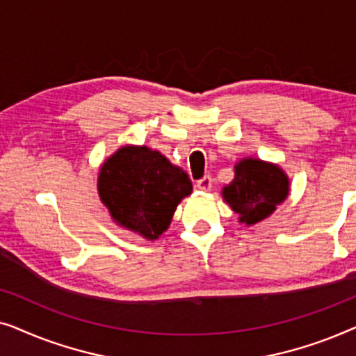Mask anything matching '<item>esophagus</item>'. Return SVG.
Instances as JSON below:
<instances>
[{
	"label": "esophagus",
	"instance_id": "34e87169",
	"mask_svg": "<svg viewBox=\"0 0 356 356\" xmlns=\"http://www.w3.org/2000/svg\"><path fill=\"white\" fill-rule=\"evenodd\" d=\"M196 186H197V189H201V191H211L212 178L209 177V175H206V177H202L201 179H197Z\"/></svg>",
	"mask_w": 356,
	"mask_h": 356
}]
</instances>
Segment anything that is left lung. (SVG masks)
I'll return each mask as SVG.
<instances>
[{"label":"left lung","instance_id":"obj_1","mask_svg":"<svg viewBox=\"0 0 356 356\" xmlns=\"http://www.w3.org/2000/svg\"><path fill=\"white\" fill-rule=\"evenodd\" d=\"M223 199L246 225L264 220L289 196V178L277 165L245 159L235 167V179L223 188Z\"/></svg>","mask_w":356,"mask_h":356}]
</instances>
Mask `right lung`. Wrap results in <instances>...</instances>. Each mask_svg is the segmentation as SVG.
Segmentation results:
<instances>
[{"mask_svg": "<svg viewBox=\"0 0 356 356\" xmlns=\"http://www.w3.org/2000/svg\"><path fill=\"white\" fill-rule=\"evenodd\" d=\"M191 191L181 168L144 145L121 147L99 173L100 199L113 220L147 240H157L167 230L175 209Z\"/></svg>", "mask_w": 356, "mask_h": 356, "instance_id": "obj_1", "label": "right lung"}]
</instances>
